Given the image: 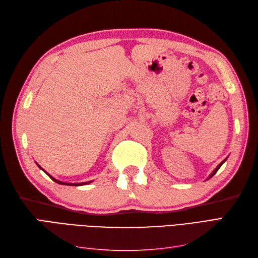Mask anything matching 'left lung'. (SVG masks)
<instances>
[{"instance_id":"left-lung-1","label":"left lung","mask_w":258,"mask_h":258,"mask_svg":"<svg viewBox=\"0 0 258 258\" xmlns=\"http://www.w3.org/2000/svg\"><path fill=\"white\" fill-rule=\"evenodd\" d=\"M225 161H226V159H225V160H223V161H222V162H221V163H220V165H218V166H217V167H216V168H215V170H214V171H213V172H212V173H211V174H210V176H209V177H208V179H209V178H211V177H212V176H213V175H214V174H215V173H216V172H217V170H218V169H220V168H221V166H222V165H223V163H224V162H225Z\"/></svg>"}]
</instances>
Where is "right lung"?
<instances>
[{
	"label": "right lung",
	"instance_id": "add662e5",
	"mask_svg": "<svg viewBox=\"0 0 258 258\" xmlns=\"http://www.w3.org/2000/svg\"><path fill=\"white\" fill-rule=\"evenodd\" d=\"M36 165H37V163H36ZM38 166V165H37ZM38 168H41L42 169V167H40V166H38ZM43 170V169H42ZM44 171V170H43ZM44 172L46 173V174H47L51 179H52V181H54V182H56V183H58V184H61V185H69V186H82V185H86V184H89V183H91L92 181H89V182H84V183H64V182H61V181H58V179H56V178H54V177H52L51 175H49L47 172H46V171H44Z\"/></svg>",
	"mask_w": 258,
	"mask_h": 258
}]
</instances>
